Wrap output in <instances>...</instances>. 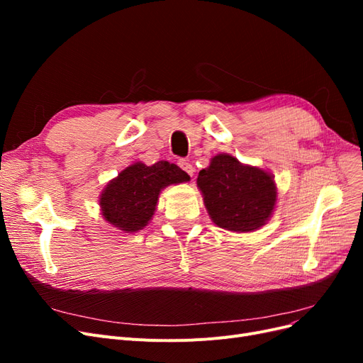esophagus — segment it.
I'll list each match as a JSON object with an SVG mask.
<instances>
[{
    "mask_svg": "<svg viewBox=\"0 0 363 363\" xmlns=\"http://www.w3.org/2000/svg\"><path fill=\"white\" fill-rule=\"evenodd\" d=\"M179 167L184 171V172H188L189 175H191V177H192V175H194V167H192V164L188 162V160H179Z\"/></svg>",
    "mask_w": 363,
    "mask_h": 363,
    "instance_id": "esophagus-1",
    "label": "esophagus"
}]
</instances>
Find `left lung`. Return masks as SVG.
Masks as SVG:
<instances>
[{"mask_svg":"<svg viewBox=\"0 0 363 363\" xmlns=\"http://www.w3.org/2000/svg\"><path fill=\"white\" fill-rule=\"evenodd\" d=\"M196 184L212 221L232 232H255L272 215L277 189L272 175L242 164L230 155H218L201 169Z\"/></svg>","mask_w":363,"mask_h":363,"instance_id":"obj_1","label":"left lung"}]
</instances>
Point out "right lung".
<instances>
[{
    "mask_svg": "<svg viewBox=\"0 0 363 363\" xmlns=\"http://www.w3.org/2000/svg\"><path fill=\"white\" fill-rule=\"evenodd\" d=\"M189 179L177 164L167 160L151 167L142 162L130 164L104 188L100 196L103 216L107 223L127 233L138 232L155 215L160 191Z\"/></svg>",
    "mask_w": 363,
    "mask_h": 363,
    "instance_id": "add662e5",
    "label": "right lung"
}]
</instances>
